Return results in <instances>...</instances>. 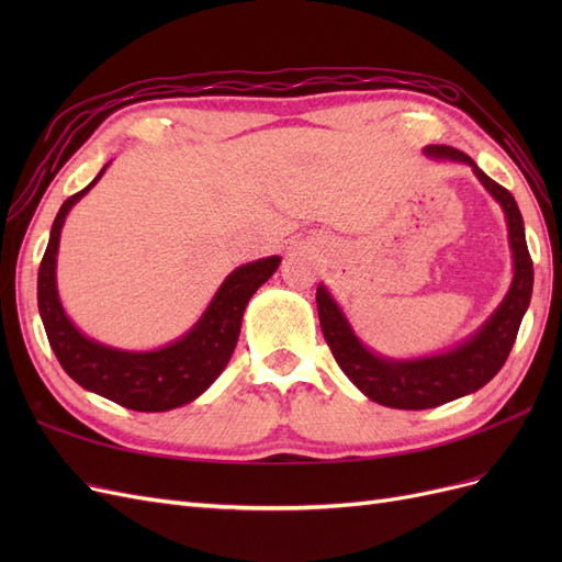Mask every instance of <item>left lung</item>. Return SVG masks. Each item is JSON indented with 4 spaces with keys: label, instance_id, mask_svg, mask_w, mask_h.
Listing matches in <instances>:
<instances>
[{
    "label": "left lung",
    "instance_id": "1",
    "mask_svg": "<svg viewBox=\"0 0 562 562\" xmlns=\"http://www.w3.org/2000/svg\"><path fill=\"white\" fill-rule=\"evenodd\" d=\"M424 155L434 161L467 164L485 187V192L499 203L508 229L514 277L504 300L481 323L479 330H473L450 349L413 356V359H391V356L363 345V339L356 335L345 310L339 307V302L333 297L326 283H318L316 307L321 330L333 349L337 366L370 401L386 407H398V411H427V407L443 405L473 394V391H479L495 378L516 342L520 321L527 307H530L535 283L522 215L512 192L487 178L469 155L454 147L427 145Z\"/></svg>",
    "mask_w": 562,
    "mask_h": 562
}]
</instances>
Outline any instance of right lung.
Here are the masks:
<instances>
[{"mask_svg":"<svg viewBox=\"0 0 562 562\" xmlns=\"http://www.w3.org/2000/svg\"><path fill=\"white\" fill-rule=\"evenodd\" d=\"M110 164L100 168L81 192L67 199L54 220L37 277L40 316L56 359L79 386L128 411L166 413L199 398L227 368L241 333L246 304L279 269L281 258L269 255L229 271L194 326L173 342L143 351L98 342L67 316L58 295L56 267L67 213L93 190Z\"/></svg>","mask_w":562,"mask_h":562,"instance_id":"right-lung-1","label":"right lung"}]
</instances>
